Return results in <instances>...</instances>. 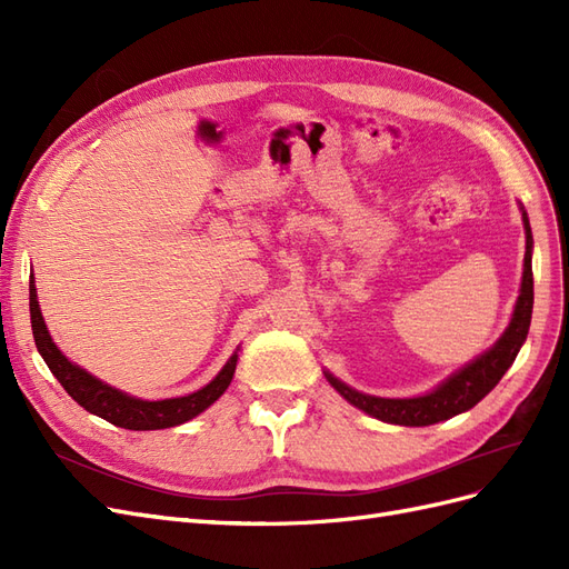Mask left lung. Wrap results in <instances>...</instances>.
<instances>
[{"mask_svg":"<svg viewBox=\"0 0 569 569\" xmlns=\"http://www.w3.org/2000/svg\"><path fill=\"white\" fill-rule=\"evenodd\" d=\"M522 211V226L527 237V251H525V270H522V284L520 297L515 301L512 318L506 327V332L498 337L491 349H487L468 366L456 370L451 377H446L441 385H437L432 391L410 396V399H385V396L363 393L349 385H343L332 372L325 370L327 382H330L339 396H343L351 406L358 410L368 412V416L389 422V425H403V427H427L449 420L460 412L475 408L485 396L501 382L506 370L512 366V360L518 358L522 343L529 335L531 322V308H533V274H531V228L525 206L520 203Z\"/></svg>","mask_w":569,"mask_h":569,"instance_id":"obj_1","label":"left lung"}]
</instances>
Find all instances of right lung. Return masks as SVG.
Returning a JSON list of instances; mask_svg holds the SVG:
<instances>
[{
  "label": "right lung",
  "instance_id": "1",
  "mask_svg": "<svg viewBox=\"0 0 569 569\" xmlns=\"http://www.w3.org/2000/svg\"><path fill=\"white\" fill-rule=\"evenodd\" d=\"M30 322H32V337H36V347L40 356L44 358L47 368L57 377L61 387L68 391L78 406H82L92 416L107 420L116 427L134 429V432H147V429H166L176 427L187 420L197 418L209 406H213L226 389L232 382V375L237 368V351L228 358V363L213 377V380L201 387L194 393L176 396V399L163 401H147L130 396L128 391H120L107 382H101L99 377L90 375L84 368L71 363L61 349L51 339L47 322L40 311L36 278L30 274Z\"/></svg>",
  "mask_w": 569,
  "mask_h": 569
}]
</instances>
